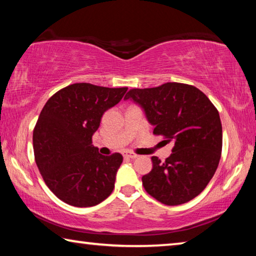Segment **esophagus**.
<instances>
[{
	"label": "esophagus",
	"instance_id": "obj_1",
	"mask_svg": "<svg viewBox=\"0 0 256 256\" xmlns=\"http://www.w3.org/2000/svg\"><path fill=\"white\" fill-rule=\"evenodd\" d=\"M124 156H125V157H128V158H131V159H136V158H138V156L136 154L132 152V151H126V152L124 154Z\"/></svg>",
	"mask_w": 256,
	"mask_h": 256
}]
</instances>
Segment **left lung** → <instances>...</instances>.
Listing matches in <instances>:
<instances>
[{"instance_id": "1", "label": "left lung", "mask_w": 256, "mask_h": 256, "mask_svg": "<svg viewBox=\"0 0 256 256\" xmlns=\"http://www.w3.org/2000/svg\"><path fill=\"white\" fill-rule=\"evenodd\" d=\"M124 99L144 110L154 134L175 144L164 162L151 158L152 170L142 176L144 190L166 206L198 196L214 177L222 156V128L214 104L196 86L178 82L131 89Z\"/></svg>"}]
</instances>
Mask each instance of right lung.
I'll use <instances>...</instances> for the list:
<instances>
[{"label":"right lung","mask_w":256,"mask_h":256,"mask_svg":"<svg viewBox=\"0 0 256 256\" xmlns=\"http://www.w3.org/2000/svg\"><path fill=\"white\" fill-rule=\"evenodd\" d=\"M126 90L73 84L53 94L40 112L32 136L34 160L48 188L68 204L97 206L114 190L123 157L99 154L92 136L104 112Z\"/></svg>","instance_id":"right-lung-1"}]
</instances>
